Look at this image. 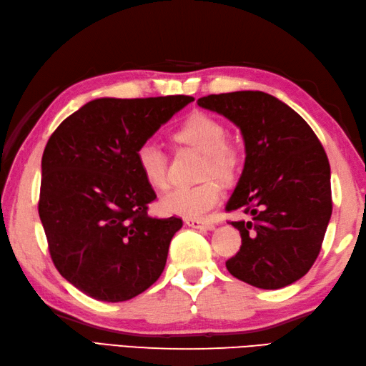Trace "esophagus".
<instances>
[{"instance_id":"esophagus-1","label":"esophagus","mask_w":366,"mask_h":366,"mask_svg":"<svg viewBox=\"0 0 366 366\" xmlns=\"http://www.w3.org/2000/svg\"><path fill=\"white\" fill-rule=\"evenodd\" d=\"M186 226H189L192 229H202V230H213L214 224L210 221L205 219H186Z\"/></svg>"}]
</instances>
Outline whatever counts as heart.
<instances>
[{"label":"heart","mask_w":366,"mask_h":366,"mask_svg":"<svg viewBox=\"0 0 366 366\" xmlns=\"http://www.w3.org/2000/svg\"><path fill=\"white\" fill-rule=\"evenodd\" d=\"M175 139L194 150L204 153L200 175L202 178L216 177L229 182L237 175L242 164L238 147L226 139V128L214 117L196 112L182 123L175 132ZM136 159L145 180L153 188L167 186V161L161 147L153 140H147L137 148ZM221 188L213 178L186 188H175L161 199V210L167 214L182 216L186 219H200L213 210L221 200Z\"/></svg>","instance_id":"obj_1"}]
</instances>
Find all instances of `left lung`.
I'll list each match as a JSON object with an SVG mask.
<instances>
[{"label":"left lung","instance_id":"1","mask_svg":"<svg viewBox=\"0 0 366 366\" xmlns=\"http://www.w3.org/2000/svg\"><path fill=\"white\" fill-rule=\"evenodd\" d=\"M242 131L244 167L226 212L242 246L226 267L259 289H281L308 273L332 216L330 164L310 124L264 92H234L197 99Z\"/></svg>","mask_w":366,"mask_h":366}]
</instances>
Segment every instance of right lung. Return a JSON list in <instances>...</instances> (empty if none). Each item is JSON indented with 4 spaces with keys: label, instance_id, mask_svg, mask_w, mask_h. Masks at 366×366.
Masks as SVG:
<instances>
[{
    "label": "right lung",
    "instance_id": "add662e5",
    "mask_svg": "<svg viewBox=\"0 0 366 366\" xmlns=\"http://www.w3.org/2000/svg\"><path fill=\"white\" fill-rule=\"evenodd\" d=\"M191 96L101 98L74 112L42 154L39 218L56 270L101 302H126L161 277L183 221L152 218L137 148Z\"/></svg>",
    "mask_w": 366,
    "mask_h": 366
}]
</instances>
